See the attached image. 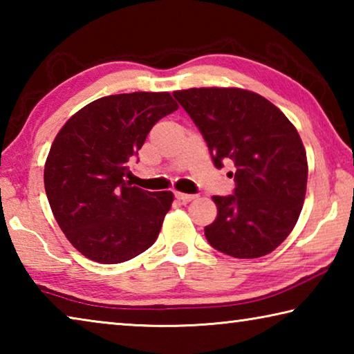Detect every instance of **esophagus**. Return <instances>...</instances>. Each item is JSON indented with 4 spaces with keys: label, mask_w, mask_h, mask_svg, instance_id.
<instances>
[{
    "label": "esophagus",
    "mask_w": 354,
    "mask_h": 354,
    "mask_svg": "<svg viewBox=\"0 0 354 354\" xmlns=\"http://www.w3.org/2000/svg\"><path fill=\"white\" fill-rule=\"evenodd\" d=\"M175 196H176V198H178L179 201H183V203H187V201H192V200H195V198H196L195 195L183 194V192H175Z\"/></svg>",
    "instance_id": "1"
}]
</instances>
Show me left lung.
Listing matches in <instances>:
<instances>
[{
    "instance_id": "obj_1",
    "label": "left lung",
    "mask_w": 354,
    "mask_h": 354,
    "mask_svg": "<svg viewBox=\"0 0 354 354\" xmlns=\"http://www.w3.org/2000/svg\"><path fill=\"white\" fill-rule=\"evenodd\" d=\"M205 137L214 165L234 162V195L212 196L217 218L205 227L215 250L237 259L272 253L297 225L308 184L301 137L277 106L239 87L173 92Z\"/></svg>"
}]
</instances>
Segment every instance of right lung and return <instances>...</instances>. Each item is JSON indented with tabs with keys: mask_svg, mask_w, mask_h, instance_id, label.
I'll list each match as a JSON object with an SVG mask.
<instances>
[{
	"mask_svg": "<svg viewBox=\"0 0 354 354\" xmlns=\"http://www.w3.org/2000/svg\"><path fill=\"white\" fill-rule=\"evenodd\" d=\"M178 107L169 92L109 95L84 106L57 133L45 192L59 227L82 256L120 263L156 242L173 194L142 190L124 175L151 128Z\"/></svg>",
	"mask_w": 354,
	"mask_h": 354,
	"instance_id": "add662e5",
	"label": "right lung"
}]
</instances>
